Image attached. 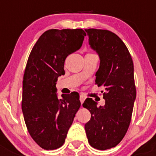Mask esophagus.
Here are the masks:
<instances>
[{"mask_svg":"<svg viewBox=\"0 0 156 156\" xmlns=\"http://www.w3.org/2000/svg\"><path fill=\"white\" fill-rule=\"evenodd\" d=\"M84 100H85V97L83 95H80V101H81V104H83V103H84Z\"/></svg>","mask_w":156,"mask_h":156,"instance_id":"obj_1","label":"esophagus"}]
</instances>
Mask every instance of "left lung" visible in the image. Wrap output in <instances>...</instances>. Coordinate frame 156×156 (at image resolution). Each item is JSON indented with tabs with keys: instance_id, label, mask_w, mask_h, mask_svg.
Returning a JSON list of instances; mask_svg holds the SVG:
<instances>
[{
	"instance_id": "8db88e82",
	"label": "left lung",
	"mask_w": 156,
	"mask_h": 156,
	"mask_svg": "<svg viewBox=\"0 0 156 156\" xmlns=\"http://www.w3.org/2000/svg\"><path fill=\"white\" fill-rule=\"evenodd\" d=\"M89 44L100 56L96 84L105 87V105L97 106L87 98L83 107L91 114L85 124L88 142L92 147L106 150L122 141L130 125L136 99V87L131 56L122 39L108 30L85 29Z\"/></svg>"
}]
</instances>
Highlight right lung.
<instances>
[{"instance_id":"1","label":"right lung","mask_w":156,"mask_h":156,"mask_svg":"<svg viewBox=\"0 0 156 156\" xmlns=\"http://www.w3.org/2000/svg\"><path fill=\"white\" fill-rule=\"evenodd\" d=\"M84 36L81 29L48 30L30 53L23 76L22 110L29 134L44 149L63 145L81 106L75 91L58 98L56 84L58 77L65 75L66 59L81 48Z\"/></svg>"}]
</instances>
